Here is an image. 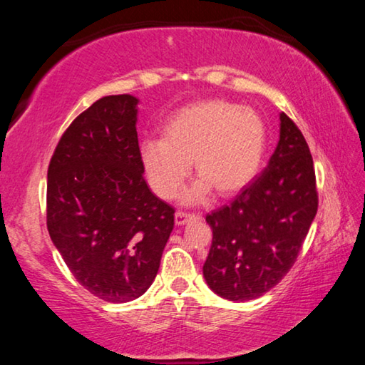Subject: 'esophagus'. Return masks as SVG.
Instances as JSON below:
<instances>
[{
  "label": "esophagus",
  "mask_w": 365,
  "mask_h": 365,
  "mask_svg": "<svg viewBox=\"0 0 365 365\" xmlns=\"http://www.w3.org/2000/svg\"><path fill=\"white\" fill-rule=\"evenodd\" d=\"M193 219H196L195 214H188V212H182V211L175 212V224L177 225H185L187 222L193 220Z\"/></svg>",
  "instance_id": "34e87169"
}]
</instances>
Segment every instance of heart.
<instances>
[{
  "mask_svg": "<svg viewBox=\"0 0 365 365\" xmlns=\"http://www.w3.org/2000/svg\"><path fill=\"white\" fill-rule=\"evenodd\" d=\"M267 133L256 110L224 100L200 101L175 113L163 127V140L141 145V163L154 193L174 197L193 163L195 182L182 193L195 205L217 190L232 196L248 187L261 169Z\"/></svg>",
  "mask_w": 365,
  "mask_h": 365,
  "instance_id": "1",
  "label": "heart"
}]
</instances>
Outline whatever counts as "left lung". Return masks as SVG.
I'll list each match as a JSON object with an SVG mask.
<instances>
[{
	"label": "left lung",
	"mask_w": 365,
	"mask_h": 365,
	"mask_svg": "<svg viewBox=\"0 0 365 365\" xmlns=\"http://www.w3.org/2000/svg\"><path fill=\"white\" fill-rule=\"evenodd\" d=\"M317 214L316 172L299 128L280 114L267 168L230 206L207 214L212 245L202 275L228 301L256 299L292 269Z\"/></svg>",
	"instance_id": "1"
}]
</instances>
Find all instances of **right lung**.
Listing matches in <instances>:
<instances>
[{"instance_id":"add662e5","label":"right lung","mask_w":365,"mask_h":365,"mask_svg":"<svg viewBox=\"0 0 365 365\" xmlns=\"http://www.w3.org/2000/svg\"><path fill=\"white\" fill-rule=\"evenodd\" d=\"M138 98L104 96L59 140L48 169L49 237L80 285L109 302L140 298L156 279L174 207L143 178Z\"/></svg>"}]
</instances>
